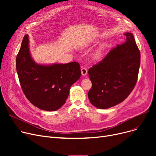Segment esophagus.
I'll list each match as a JSON object with an SVG mask.
<instances>
[{"instance_id":"34e87169","label":"esophagus","mask_w":156,"mask_h":156,"mask_svg":"<svg viewBox=\"0 0 156 156\" xmlns=\"http://www.w3.org/2000/svg\"><path fill=\"white\" fill-rule=\"evenodd\" d=\"M81 75L83 76H85L87 74V69L85 68H81Z\"/></svg>"}]
</instances>
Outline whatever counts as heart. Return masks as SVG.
I'll return each mask as SVG.
<instances>
[{
    "label": "heart",
    "instance_id": "heart-1",
    "mask_svg": "<svg viewBox=\"0 0 156 156\" xmlns=\"http://www.w3.org/2000/svg\"><path fill=\"white\" fill-rule=\"evenodd\" d=\"M104 46H102L99 48L97 49V51L94 54V57H95V58L98 59V58H99V57H101L102 56V53L104 52Z\"/></svg>",
    "mask_w": 156,
    "mask_h": 156
}]
</instances>
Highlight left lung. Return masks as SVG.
I'll return each mask as SVG.
<instances>
[{
	"label": "left lung",
	"instance_id": "1",
	"mask_svg": "<svg viewBox=\"0 0 156 156\" xmlns=\"http://www.w3.org/2000/svg\"><path fill=\"white\" fill-rule=\"evenodd\" d=\"M126 40L112 48L103 60L88 69L92 87L88 93L91 104L108 109L125 100L138 79L140 52L132 33L124 34Z\"/></svg>",
	"mask_w": 156,
	"mask_h": 156
}]
</instances>
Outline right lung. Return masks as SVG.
<instances>
[{
    "instance_id": "add662e5",
    "label": "right lung",
    "mask_w": 156,
    "mask_h": 156,
    "mask_svg": "<svg viewBox=\"0 0 156 156\" xmlns=\"http://www.w3.org/2000/svg\"><path fill=\"white\" fill-rule=\"evenodd\" d=\"M16 70L27 99L38 108L53 111L64 104L71 86L81 76L77 62L40 65L31 58L28 35L23 37L16 57Z\"/></svg>"
}]
</instances>
